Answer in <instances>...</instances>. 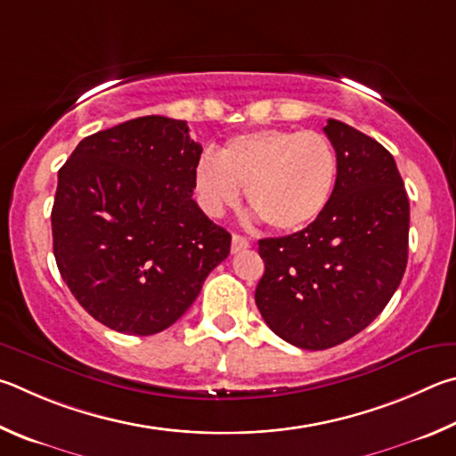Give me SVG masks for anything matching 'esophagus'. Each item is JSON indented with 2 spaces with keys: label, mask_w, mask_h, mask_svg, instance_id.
<instances>
[{
  "label": "esophagus",
  "mask_w": 456,
  "mask_h": 456,
  "mask_svg": "<svg viewBox=\"0 0 456 456\" xmlns=\"http://www.w3.org/2000/svg\"><path fill=\"white\" fill-rule=\"evenodd\" d=\"M248 246H250V240L246 236H240V234L232 236V252H240L244 248H248Z\"/></svg>",
  "instance_id": "1"
}]
</instances>
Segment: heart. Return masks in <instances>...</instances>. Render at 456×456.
<instances>
[{"mask_svg":"<svg viewBox=\"0 0 456 456\" xmlns=\"http://www.w3.org/2000/svg\"><path fill=\"white\" fill-rule=\"evenodd\" d=\"M338 154L329 135L265 127L238 134L194 166L202 210L222 216L246 202L274 232H300L330 206L338 180Z\"/></svg>","mask_w":456,"mask_h":456,"instance_id":"heart-1","label":"heart"}]
</instances>
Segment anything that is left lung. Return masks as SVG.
Instances as JSON below:
<instances>
[{"label":"left lung","mask_w":456,"mask_h":456,"mask_svg":"<svg viewBox=\"0 0 456 456\" xmlns=\"http://www.w3.org/2000/svg\"><path fill=\"white\" fill-rule=\"evenodd\" d=\"M338 154L332 202L313 226L258 240L256 306L270 330L305 350L364 330L393 298L409 260V198L390 151L338 119L324 126Z\"/></svg>","instance_id":"obj_1"}]
</instances>
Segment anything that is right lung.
I'll return each instance as SVG.
<instances>
[{"mask_svg":"<svg viewBox=\"0 0 456 456\" xmlns=\"http://www.w3.org/2000/svg\"><path fill=\"white\" fill-rule=\"evenodd\" d=\"M200 154L183 119L143 116L87 135L60 167L53 256L108 329L162 332L230 254L232 236L191 198Z\"/></svg>","mask_w":456,"mask_h":456,"instance_id":"1","label":"right lung"}]
</instances>
